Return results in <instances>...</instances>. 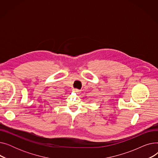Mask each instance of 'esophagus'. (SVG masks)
I'll use <instances>...</instances> for the list:
<instances>
[{
	"mask_svg": "<svg viewBox=\"0 0 158 158\" xmlns=\"http://www.w3.org/2000/svg\"><path fill=\"white\" fill-rule=\"evenodd\" d=\"M80 91L77 89H73V92L74 93H79Z\"/></svg>",
	"mask_w": 158,
	"mask_h": 158,
	"instance_id": "obj_1",
	"label": "esophagus"
}]
</instances>
